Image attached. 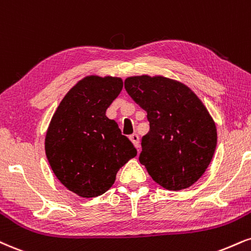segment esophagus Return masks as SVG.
Returning <instances> with one entry per match:
<instances>
[{
  "label": "esophagus",
  "instance_id": "obj_1",
  "mask_svg": "<svg viewBox=\"0 0 251 251\" xmlns=\"http://www.w3.org/2000/svg\"><path fill=\"white\" fill-rule=\"evenodd\" d=\"M129 140L133 143L135 149L139 151V149H140V146H139V135L138 134H132L131 137H129Z\"/></svg>",
  "mask_w": 251,
  "mask_h": 251
}]
</instances>
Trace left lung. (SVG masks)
Wrapping results in <instances>:
<instances>
[{
	"label": "left lung",
	"instance_id": "obj_1",
	"mask_svg": "<svg viewBox=\"0 0 251 251\" xmlns=\"http://www.w3.org/2000/svg\"><path fill=\"white\" fill-rule=\"evenodd\" d=\"M125 89L150 122V132L141 140L140 164L168 191L194 185L217 144L215 122L201 99L183 83L164 76L127 77Z\"/></svg>",
	"mask_w": 251,
	"mask_h": 251
}]
</instances>
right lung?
Returning <instances> with one entry per match:
<instances>
[{
	"label": "right lung",
	"instance_id": "right-lung-1",
	"mask_svg": "<svg viewBox=\"0 0 251 251\" xmlns=\"http://www.w3.org/2000/svg\"><path fill=\"white\" fill-rule=\"evenodd\" d=\"M122 90L120 77H84L59 102L47 129L45 154L51 170L81 198L104 194L119 168L137 155L133 144L105 114Z\"/></svg>",
	"mask_w": 251,
	"mask_h": 251
}]
</instances>
